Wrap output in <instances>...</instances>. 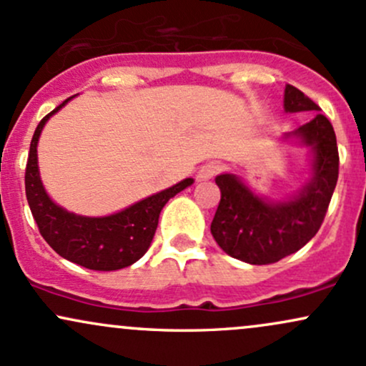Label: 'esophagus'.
Segmentation results:
<instances>
[{"instance_id": "obj_1", "label": "esophagus", "mask_w": 366, "mask_h": 366, "mask_svg": "<svg viewBox=\"0 0 366 366\" xmlns=\"http://www.w3.org/2000/svg\"><path fill=\"white\" fill-rule=\"evenodd\" d=\"M218 172H220V165H218V163H215V162L204 163V165L199 169V172H197V179L199 180L213 179Z\"/></svg>"}]
</instances>
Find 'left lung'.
Returning <instances> with one entry per match:
<instances>
[{"label":"left lung","instance_id":"left-lung-1","mask_svg":"<svg viewBox=\"0 0 366 366\" xmlns=\"http://www.w3.org/2000/svg\"><path fill=\"white\" fill-rule=\"evenodd\" d=\"M284 110L320 112L305 92L287 84ZM285 139L300 141L312 149V177L296 194L274 201L254 194L236 174L217 175L222 197L212 222L217 244L232 258L251 264L275 263L296 253L320 229L339 177L335 132L325 115L318 113Z\"/></svg>","mask_w":366,"mask_h":366}]
</instances>
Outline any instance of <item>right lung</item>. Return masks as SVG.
I'll use <instances>...</instances> for the list:
<instances>
[{"mask_svg": "<svg viewBox=\"0 0 366 366\" xmlns=\"http://www.w3.org/2000/svg\"><path fill=\"white\" fill-rule=\"evenodd\" d=\"M72 98L65 99L37 125L25 167V194L41 236L61 258L89 270H120L144 256L157 232L159 212L170 197L191 186L194 180H180L175 186L108 217H82L66 212L48 196L41 182L37 142L46 122Z\"/></svg>", "mask_w": 366, "mask_h": 366, "instance_id": "add662e5", "label": "right lung"}]
</instances>
